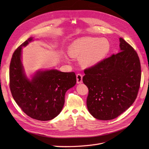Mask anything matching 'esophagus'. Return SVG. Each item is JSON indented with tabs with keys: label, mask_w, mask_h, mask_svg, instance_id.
I'll use <instances>...</instances> for the list:
<instances>
[{
	"label": "esophagus",
	"mask_w": 149,
	"mask_h": 149,
	"mask_svg": "<svg viewBox=\"0 0 149 149\" xmlns=\"http://www.w3.org/2000/svg\"><path fill=\"white\" fill-rule=\"evenodd\" d=\"M76 80H77V83L80 84L83 82V75L80 73L76 74Z\"/></svg>",
	"instance_id": "esophagus-1"
}]
</instances>
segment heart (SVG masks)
Segmentation results:
<instances>
[{
	"mask_svg": "<svg viewBox=\"0 0 149 149\" xmlns=\"http://www.w3.org/2000/svg\"><path fill=\"white\" fill-rule=\"evenodd\" d=\"M111 44L104 38L86 37L74 41L69 49L70 55L81 58V63L87 66L97 64L109 53Z\"/></svg>",
	"mask_w": 149,
	"mask_h": 149,
	"instance_id": "b5f03b06",
	"label": "heart"
}]
</instances>
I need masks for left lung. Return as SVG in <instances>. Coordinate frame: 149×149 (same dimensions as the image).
<instances>
[{"instance_id":"1","label":"left lung","mask_w":149,"mask_h":149,"mask_svg":"<svg viewBox=\"0 0 149 149\" xmlns=\"http://www.w3.org/2000/svg\"><path fill=\"white\" fill-rule=\"evenodd\" d=\"M120 52L84 70L83 81L89 89L86 104L94 118H116L137 96L141 79L139 58L134 49L119 38Z\"/></svg>"}]
</instances>
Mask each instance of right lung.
I'll use <instances>...</instances> for the list:
<instances>
[{"label":"right lung","mask_w":149,"mask_h":149,"mask_svg":"<svg viewBox=\"0 0 149 149\" xmlns=\"http://www.w3.org/2000/svg\"><path fill=\"white\" fill-rule=\"evenodd\" d=\"M33 38L26 40L13 53L10 88L15 101L26 115L38 120H49L60 113L65 93L76 84V76L74 72L53 69L38 71L31 79L26 77L22 63V49Z\"/></svg>","instance_id":"add662e5"}]
</instances>
